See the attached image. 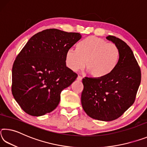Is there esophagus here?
<instances>
[{"mask_svg": "<svg viewBox=\"0 0 147 147\" xmlns=\"http://www.w3.org/2000/svg\"><path fill=\"white\" fill-rule=\"evenodd\" d=\"M77 80L78 81H82V77L80 76H78V77H77Z\"/></svg>", "mask_w": 147, "mask_h": 147, "instance_id": "esophagus-1", "label": "esophagus"}]
</instances>
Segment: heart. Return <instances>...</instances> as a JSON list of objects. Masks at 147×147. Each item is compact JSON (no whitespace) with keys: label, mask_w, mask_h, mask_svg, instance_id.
<instances>
[{"label":"heart","mask_w":147,"mask_h":147,"mask_svg":"<svg viewBox=\"0 0 147 147\" xmlns=\"http://www.w3.org/2000/svg\"><path fill=\"white\" fill-rule=\"evenodd\" d=\"M120 59V51L113 43L103 39L89 36L77 44L76 51L70 49L65 54L66 65L76 71L83 67L94 78H104L115 70Z\"/></svg>","instance_id":"heart-1"}]
</instances>
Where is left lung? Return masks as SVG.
I'll list each match as a JSON object with an SVG mask.
<instances>
[{
    "label": "left lung",
    "instance_id": "obj_1",
    "mask_svg": "<svg viewBox=\"0 0 147 147\" xmlns=\"http://www.w3.org/2000/svg\"><path fill=\"white\" fill-rule=\"evenodd\" d=\"M106 39L119 49L118 65L112 73L104 78H83L81 102L90 117L111 121L121 117L134 104L141 74L130 47L115 36H108Z\"/></svg>",
    "mask_w": 147,
    "mask_h": 147
}]
</instances>
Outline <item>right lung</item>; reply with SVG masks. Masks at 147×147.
Wrapping results in <instances>:
<instances>
[{
    "mask_svg": "<svg viewBox=\"0 0 147 147\" xmlns=\"http://www.w3.org/2000/svg\"><path fill=\"white\" fill-rule=\"evenodd\" d=\"M81 38L76 32L47 29L32 36L17 55L11 91L26 113L44 115L58 106L61 91L78 76L66 66L65 54Z\"/></svg>",
    "mask_w": 147,
    "mask_h": 147,
    "instance_id": "obj_1",
    "label": "right lung"
}]
</instances>
